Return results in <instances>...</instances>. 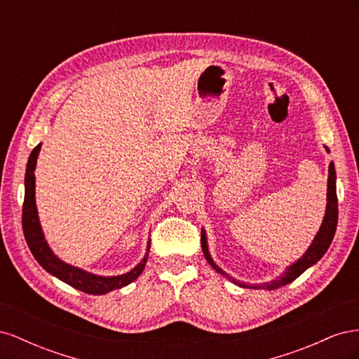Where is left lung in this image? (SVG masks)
<instances>
[{"instance_id":"8db88e82","label":"left lung","mask_w":359,"mask_h":359,"mask_svg":"<svg viewBox=\"0 0 359 359\" xmlns=\"http://www.w3.org/2000/svg\"><path fill=\"white\" fill-rule=\"evenodd\" d=\"M325 149H330L325 147ZM337 222H339V205H337V190H335V169H334V163H330V169H328V190H327V211H325V217L319 232L314 236L313 243L310 244V247L307 248V252L302 255V257H299L295 264H292L286 268V271L280 277H277L276 280L269 281V283H260V285H245V283H240L235 278H232L229 274L224 273V271L217 265L210 252H208V243H206V233L205 229H202V235H201V244H202V252L205 255V259L208 260V264L217 271V273L224 276L227 280H231L232 283L238 285L240 287H247V289H266V290H274L278 289L281 286H286L289 283H292L293 280L298 278L304 271L309 269L310 266H313L314 264L320 260V257L327 253V250L330 248L332 238L335 235V229H337Z\"/></svg>"}]
</instances>
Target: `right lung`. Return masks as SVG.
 Instances as JSON below:
<instances>
[{
    "label": "right lung",
    "mask_w": 359,
    "mask_h": 359,
    "mask_svg": "<svg viewBox=\"0 0 359 359\" xmlns=\"http://www.w3.org/2000/svg\"><path fill=\"white\" fill-rule=\"evenodd\" d=\"M41 144H39L32 153L29 154L27 172H25V198H24V208H22V229L25 235V241L31 250L32 256L36 257L37 262L45 268L49 274L53 277L60 278L64 283L70 285L72 287L82 290L85 293H90V295H104V293L111 292L114 289H121L127 285L135 281L145 268L151 241H148L147 245V253L144 259L133 268L130 269L128 273L121 276H114V277H103V276H95L91 273H86V271L72 266L53 255L50 247L48 245V241L45 240V233L41 231L39 214H37V206H36V177L34 170L37 165V157L40 153Z\"/></svg>",
    "instance_id": "add662e5"
}]
</instances>
